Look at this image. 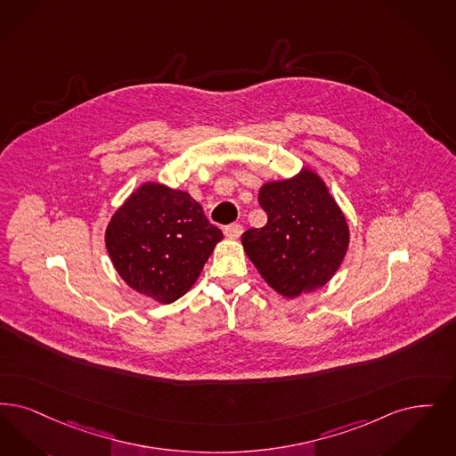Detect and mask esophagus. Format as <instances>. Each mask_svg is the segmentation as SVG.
<instances>
[{"label": "esophagus", "instance_id": "esophagus-1", "mask_svg": "<svg viewBox=\"0 0 456 456\" xmlns=\"http://www.w3.org/2000/svg\"><path fill=\"white\" fill-rule=\"evenodd\" d=\"M225 236L229 237V239H239V236L242 234V225H239V224H231V225H227L225 227Z\"/></svg>", "mask_w": 456, "mask_h": 456}]
</instances>
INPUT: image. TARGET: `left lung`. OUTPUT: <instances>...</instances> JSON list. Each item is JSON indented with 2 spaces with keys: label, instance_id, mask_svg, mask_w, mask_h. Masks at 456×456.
I'll return each instance as SVG.
<instances>
[{
  "label": "left lung",
  "instance_id": "obj_1",
  "mask_svg": "<svg viewBox=\"0 0 456 456\" xmlns=\"http://www.w3.org/2000/svg\"><path fill=\"white\" fill-rule=\"evenodd\" d=\"M257 200L268 222L240 237L257 273L285 298L324 287L343 265L351 236L321 175L304 166L292 178L265 183Z\"/></svg>",
  "mask_w": 456,
  "mask_h": 456
}]
</instances>
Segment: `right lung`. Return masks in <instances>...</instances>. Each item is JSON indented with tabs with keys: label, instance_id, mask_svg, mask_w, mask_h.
<instances>
[{
	"label": "right lung",
	"instance_id": "1",
	"mask_svg": "<svg viewBox=\"0 0 456 456\" xmlns=\"http://www.w3.org/2000/svg\"><path fill=\"white\" fill-rule=\"evenodd\" d=\"M222 237L188 191L144 182L110 217L105 246L132 290L167 305L195 285Z\"/></svg>",
	"mask_w": 456,
	"mask_h": 456
}]
</instances>
